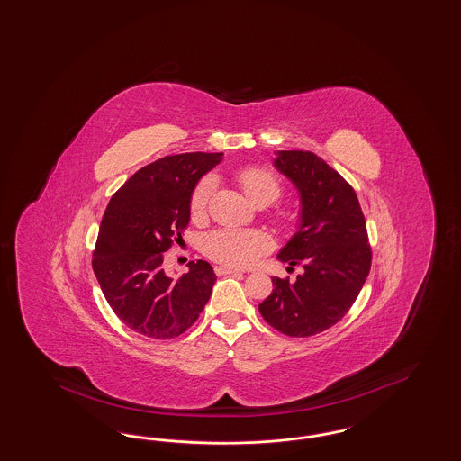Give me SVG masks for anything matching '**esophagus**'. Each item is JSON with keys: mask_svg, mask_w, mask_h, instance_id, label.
<instances>
[{"mask_svg": "<svg viewBox=\"0 0 461 461\" xmlns=\"http://www.w3.org/2000/svg\"><path fill=\"white\" fill-rule=\"evenodd\" d=\"M214 272L218 276H226V274H241V270L233 269V267H228V266H216Z\"/></svg>", "mask_w": 461, "mask_h": 461, "instance_id": "34e87169", "label": "esophagus"}]
</instances>
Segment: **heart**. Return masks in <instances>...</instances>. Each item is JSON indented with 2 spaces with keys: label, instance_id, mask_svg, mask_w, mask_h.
Returning <instances> with one entry per match:
<instances>
[{
  "label": "heart",
  "instance_id": "obj_1",
  "mask_svg": "<svg viewBox=\"0 0 461 461\" xmlns=\"http://www.w3.org/2000/svg\"><path fill=\"white\" fill-rule=\"evenodd\" d=\"M240 187L258 206H267L279 199L283 187L276 175L262 167H241L235 172ZM214 191V178L203 176L191 194L192 216H201L206 211L209 197ZM274 241L264 230H240V228H220L207 235L204 252L212 260L233 267H247L267 254Z\"/></svg>",
  "mask_w": 461,
  "mask_h": 461
}]
</instances>
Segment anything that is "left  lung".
I'll list each match as a JSON object with an SVG mask.
<instances>
[{
	"mask_svg": "<svg viewBox=\"0 0 461 461\" xmlns=\"http://www.w3.org/2000/svg\"><path fill=\"white\" fill-rule=\"evenodd\" d=\"M274 165L302 195V224L277 258L296 281L272 277V293L258 304L264 320L289 337L330 329L350 310L371 269L365 214L349 182L312 151H281Z\"/></svg>",
	"mask_w": 461,
	"mask_h": 461,
	"instance_id": "obj_1",
	"label": "left lung"
}]
</instances>
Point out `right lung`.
I'll return each instance as SVG.
<instances>
[{"label": "right lung", "mask_w": 461, "mask_h": 461, "mask_svg": "<svg viewBox=\"0 0 461 461\" xmlns=\"http://www.w3.org/2000/svg\"><path fill=\"white\" fill-rule=\"evenodd\" d=\"M221 153L168 155L143 167L112 195L92 266L113 313L138 334L175 339L199 318L216 274L204 262L172 279L163 254L182 240L191 220V194Z\"/></svg>", "instance_id": "1"}]
</instances>
